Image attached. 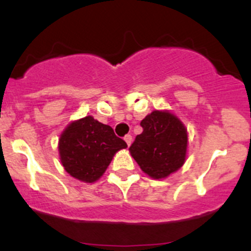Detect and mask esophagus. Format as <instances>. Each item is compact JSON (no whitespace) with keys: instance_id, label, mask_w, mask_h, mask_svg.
<instances>
[{"instance_id":"1","label":"esophagus","mask_w":251,"mask_h":251,"mask_svg":"<svg viewBox=\"0 0 251 251\" xmlns=\"http://www.w3.org/2000/svg\"><path fill=\"white\" fill-rule=\"evenodd\" d=\"M124 140H125L126 144H127V146L130 147L131 143H132V136H131V135H126L125 137H124Z\"/></svg>"}]
</instances>
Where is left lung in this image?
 <instances>
[{"mask_svg":"<svg viewBox=\"0 0 251 251\" xmlns=\"http://www.w3.org/2000/svg\"><path fill=\"white\" fill-rule=\"evenodd\" d=\"M141 135L131 144L130 151L142 171L153 178H165L184 163L187 130L169 111L154 110L141 121Z\"/></svg>","mask_w":251,"mask_h":251,"instance_id":"left-lung-1","label":"left lung"}]
</instances>
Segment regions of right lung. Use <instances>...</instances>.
<instances>
[{"label":"right lung","instance_id":"1","mask_svg":"<svg viewBox=\"0 0 251 251\" xmlns=\"http://www.w3.org/2000/svg\"><path fill=\"white\" fill-rule=\"evenodd\" d=\"M126 147V142L109 125L86 116L65 128L58 149L65 171L80 181L92 183L104 174L114 154Z\"/></svg>","mask_w":251,"mask_h":251}]
</instances>
